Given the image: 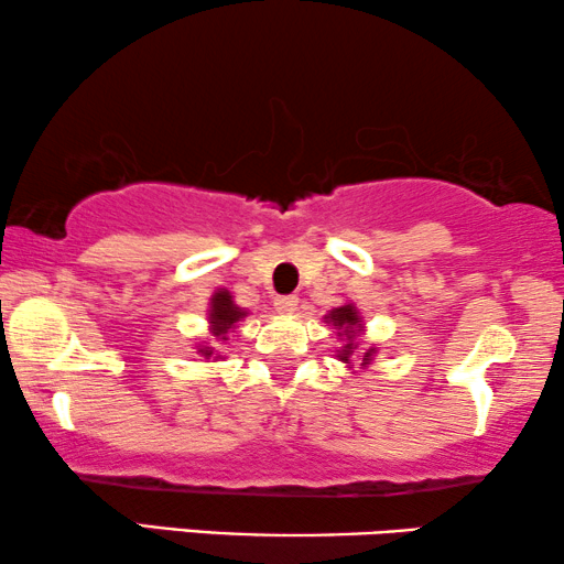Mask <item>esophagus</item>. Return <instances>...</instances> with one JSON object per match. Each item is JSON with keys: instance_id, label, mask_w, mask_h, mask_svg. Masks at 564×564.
I'll list each match as a JSON object with an SVG mask.
<instances>
[{"instance_id": "obj_1", "label": "esophagus", "mask_w": 564, "mask_h": 564, "mask_svg": "<svg viewBox=\"0 0 564 564\" xmlns=\"http://www.w3.org/2000/svg\"><path fill=\"white\" fill-rule=\"evenodd\" d=\"M275 310L283 312V315H294V312L299 310V296H294V294L278 296L275 299Z\"/></svg>"}]
</instances>
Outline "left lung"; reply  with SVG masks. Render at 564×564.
<instances>
[{"label":"left lung","mask_w":564,"mask_h":564,"mask_svg":"<svg viewBox=\"0 0 564 564\" xmlns=\"http://www.w3.org/2000/svg\"><path fill=\"white\" fill-rule=\"evenodd\" d=\"M325 319L338 327L340 333H344L346 344L340 346L338 359L346 361V365H351V356H354L356 348H359V344H356V327H361L359 312H356L354 304H344V306H335V310ZM372 356H375V348H367L365 356H361V367H367L369 361H372Z\"/></svg>","instance_id":"8db88e82"}]
</instances>
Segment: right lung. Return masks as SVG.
Returning <instances> with one entry per match:
<instances>
[{"instance_id": "1", "label": "right lung", "mask_w": 564, "mask_h": 564, "mask_svg": "<svg viewBox=\"0 0 564 564\" xmlns=\"http://www.w3.org/2000/svg\"><path fill=\"white\" fill-rule=\"evenodd\" d=\"M241 317H247V310H241V306L234 304L231 294L226 289H220L213 294L210 299V312H208V323H210V333L216 335L218 340H229V333L237 327V323ZM199 354L205 356V359H210L213 348L210 346H203L199 348Z\"/></svg>"}]
</instances>
